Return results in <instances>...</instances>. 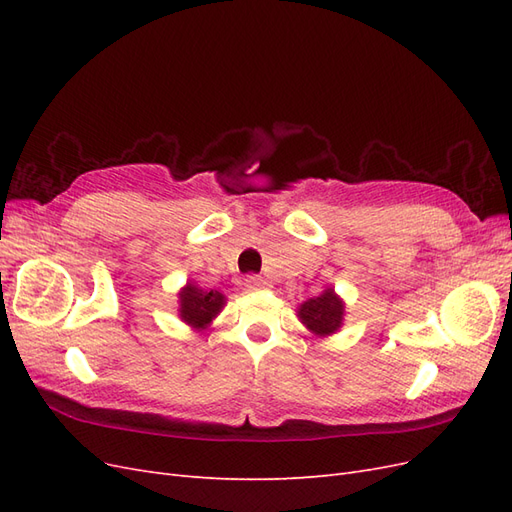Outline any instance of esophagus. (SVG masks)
Wrapping results in <instances>:
<instances>
[{"label":"esophagus","mask_w":512,"mask_h":512,"mask_svg":"<svg viewBox=\"0 0 512 512\" xmlns=\"http://www.w3.org/2000/svg\"><path fill=\"white\" fill-rule=\"evenodd\" d=\"M269 284L262 280V277H258V275H247V280H245V288L250 290V292H256V290H265Z\"/></svg>","instance_id":"obj_1"}]
</instances>
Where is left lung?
Returning <instances> with one entry per match:
<instances>
[{"instance_id":"8db88e82","label":"left lung","mask_w":512,"mask_h":512,"mask_svg":"<svg viewBox=\"0 0 512 512\" xmlns=\"http://www.w3.org/2000/svg\"><path fill=\"white\" fill-rule=\"evenodd\" d=\"M297 318L316 337H331L344 327L346 301L339 297L335 288L327 286L318 297L307 299L297 307Z\"/></svg>"}]
</instances>
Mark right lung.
I'll list each match as a JSON object with an SVG mask.
<instances>
[{
	"label": "right lung",
	"instance_id": "add662e5",
	"mask_svg": "<svg viewBox=\"0 0 512 512\" xmlns=\"http://www.w3.org/2000/svg\"><path fill=\"white\" fill-rule=\"evenodd\" d=\"M177 316L194 331L209 329L226 305V294L220 290H205L192 280L177 292Z\"/></svg>",
	"mask_w": 512,
	"mask_h": 512
}]
</instances>
